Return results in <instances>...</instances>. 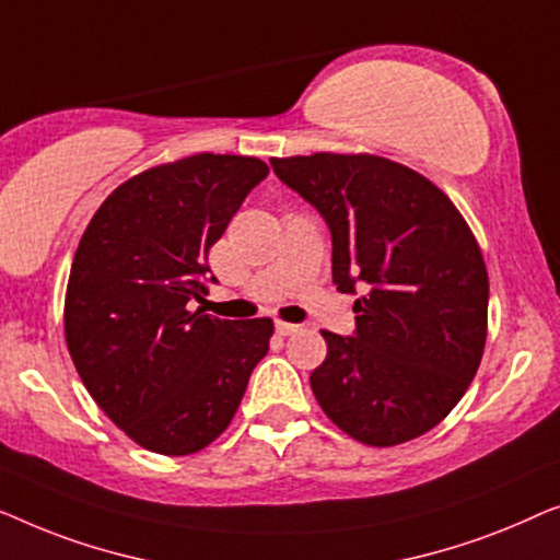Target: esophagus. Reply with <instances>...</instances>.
Returning a JSON list of instances; mask_svg holds the SVG:
<instances>
[{
    "instance_id": "34e87169",
    "label": "esophagus",
    "mask_w": 560,
    "mask_h": 560,
    "mask_svg": "<svg viewBox=\"0 0 560 560\" xmlns=\"http://www.w3.org/2000/svg\"><path fill=\"white\" fill-rule=\"evenodd\" d=\"M277 332H279L281 337L294 335V332H299V325H291V322H277Z\"/></svg>"
}]
</instances>
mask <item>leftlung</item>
Here are the masks:
<instances>
[{
  "label": "left lung",
  "instance_id": "left-lung-1",
  "mask_svg": "<svg viewBox=\"0 0 560 560\" xmlns=\"http://www.w3.org/2000/svg\"><path fill=\"white\" fill-rule=\"evenodd\" d=\"M271 167L332 233V281L355 332H322L310 375L322 411L368 446L427 434L475 377L487 340L482 250L434 183L375 154L273 156Z\"/></svg>",
  "mask_w": 560,
  "mask_h": 560
}]
</instances>
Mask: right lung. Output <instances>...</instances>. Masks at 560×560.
Wrapping results in <instances>:
<instances>
[{"mask_svg": "<svg viewBox=\"0 0 560 560\" xmlns=\"http://www.w3.org/2000/svg\"><path fill=\"white\" fill-rule=\"evenodd\" d=\"M269 175L256 156L195 154L126 179L91 218L66 294V342L93 400L149 452L185 456L233 421L269 317L190 312L208 250Z\"/></svg>", "mask_w": 560, "mask_h": 560, "instance_id": "1", "label": "right lung"}]
</instances>
